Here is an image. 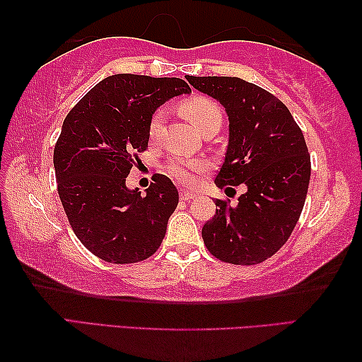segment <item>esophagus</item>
<instances>
[{
    "instance_id": "1",
    "label": "esophagus",
    "mask_w": 362,
    "mask_h": 362,
    "mask_svg": "<svg viewBox=\"0 0 362 362\" xmlns=\"http://www.w3.org/2000/svg\"><path fill=\"white\" fill-rule=\"evenodd\" d=\"M180 197H181V200H185V202H187V200H191V199L195 197V194L194 192H187V191H181L180 192Z\"/></svg>"
}]
</instances>
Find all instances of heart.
<instances>
[{
    "label": "heart",
    "instance_id": "1",
    "mask_svg": "<svg viewBox=\"0 0 362 362\" xmlns=\"http://www.w3.org/2000/svg\"><path fill=\"white\" fill-rule=\"evenodd\" d=\"M180 110L199 132H202L204 128L210 125H215V123L216 125H221L223 114L220 105L215 100L205 96H194L182 100ZM163 110H157L149 122V136L152 139L158 136L160 129L163 127ZM205 167V162H200V160H173V162L167 165V173L171 177H175L176 181L191 185L194 181V173L202 171Z\"/></svg>",
    "mask_w": 362,
    "mask_h": 362
}]
</instances>
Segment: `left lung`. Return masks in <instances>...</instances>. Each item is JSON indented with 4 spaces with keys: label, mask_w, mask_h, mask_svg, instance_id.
<instances>
[{
    "label": "left lung",
    "mask_w": 362,
    "mask_h": 362,
    "mask_svg": "<svg viewBox=\"0 0 362 362\" xmlns=\"http://www.w3.org/2000/svg\"><path fill=\"white\" fill-rule=\"evenodd\" d=\"M220 103L229 142L218 187L245 185L237 205L216 200L202 228L209 252L224 263L257 264L286 244L303 210L311 160L297 122L279 99L237 76H186Z\"/></svg>",
    "instance_id": "left-lung-1"
}]
</instances>
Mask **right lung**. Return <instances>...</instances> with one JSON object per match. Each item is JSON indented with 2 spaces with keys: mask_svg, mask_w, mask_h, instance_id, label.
I'll return each mask as SVG.
<instances>
[{
  "mask_svg": "<svg viewBox=\"0 0 362 362\" xmlns=\"http://www.w3.org/2000/svg\"><path fill=\"white\" fill-rule=\"evenodd\" d=\"M181 78L118 74L99 81L65 117L54 147L57 192L75 235L93 255L138 263L162 244L180 195L165 175L142 195L127 187L149 122L168 99L189 94Z\"/></svg>",
  "mask_w": 362,
  "mask_h": 362,
  "instance_id": "1",
  "label": "right lung"
}]
</instances>
